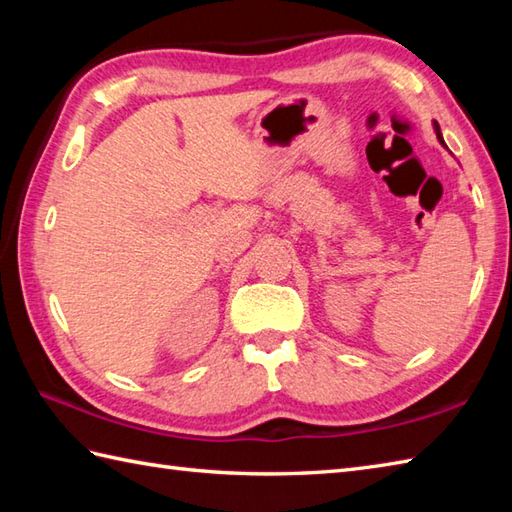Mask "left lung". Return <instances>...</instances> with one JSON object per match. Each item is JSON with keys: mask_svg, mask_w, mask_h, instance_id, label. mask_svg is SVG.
Masks as SVG:
<instances>
[{"mask_svg": "<svg viewBox=\"0 0 512 512\" xmlns=\"http://www.w3.org/2000/svg\"><path fill=\"white\" fill-rule=\"evenodd\" d=\"M433 129H436V136H438V140H440V145L447 147V143H444V138H442V132H440V125L433 123Z\"/></svg>", "mask_w": 512, "mask_h": 512, "instance_id": "obj_1", "label": "left lung"}]
</instances>
